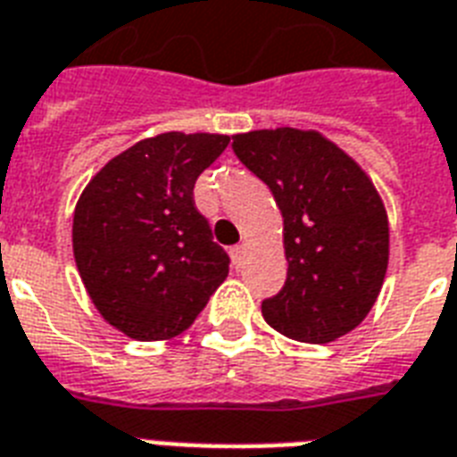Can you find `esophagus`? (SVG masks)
I'll use <instances>...</instances> for the list:
<instances>
[{
    "label": "esophagus",
    "instance_id": "obj_1",
    "mask_svg": "<svg viewBox=\"0 0 457 457\" xmlns=\"http://www.w3.org/2000/svg\"><path fill=\"white\" fill-rule=\"evenodd\" d=\"M232 263H235V268H242L244 263V256H246V244H237V246H232Z\"/></svg>",
    "mask_w": 457,
    "mask_h": 457
}]
</instances>
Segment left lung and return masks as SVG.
Here are the masks:
<instances>
[{"label":"left lung","instance_id":"8db88e82","mask_svg":"<svg viewBox=\"0 0 457 457\" xmlns=\"http://www.w3.org/2000/svg\"><path fill=\"white\" fill-rule=\"evenodd\" d=\"M232 148L283 213L287 278L261 304L268 326L312 345L357 328L388 268V215L369 174L313 129L237 134Z\"/></svg>","mask_w":457,"mask_h":457}]
</instances>
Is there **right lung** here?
<instances>
[{"label": "right lung", "mask_w": 457, "mask_h": 457, "mask_svg": "<svg viewBox=\"0 0 457 457\" xmlns=\"http://www.w3.org/2000/svg\"><path fill=\"white\" fill-rule=\"evenodd\" d=\"M229 136L167 131L112 158L74 211L76 268L104 321L134 340L189 328L229 259L194 205V184Z\"/></svg>", "instance_id": "obj_1"}]
</instances>
